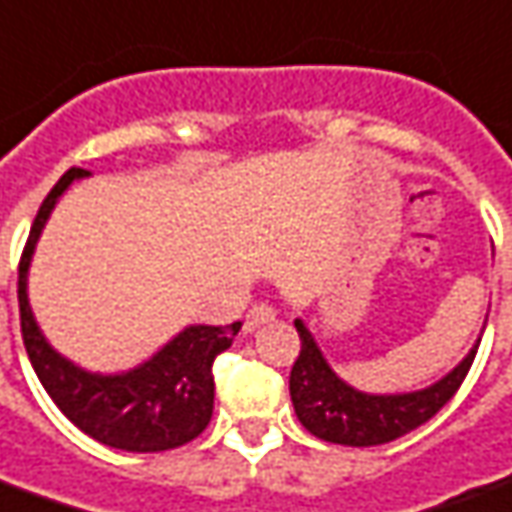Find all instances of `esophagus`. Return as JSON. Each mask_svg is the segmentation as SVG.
Instances as JSON below:
<instances>
[{
	"mask_svg": "<svg viewBox=\"0 0 512 512\" xmlns=\"http://www.w3.org/2000/svg\"><path fill=\"white\" fill-rule=\"evenodd\" d=\"M270 320H276V309H273L270 303H256L248 315H245V329L248 331L259 329V326L270 323Z\"/></svg>",
	"mask_w": 512,
	"mask_h": 512,
	"instance_id": "1",
	"label": "esophagus"
}]
</instances>
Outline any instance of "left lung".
Listing matches in <instances>:
<instances>
[{"label":"left lung","instance_id":"left-lung-1","mask_svg":"<svg viewBox=\"0 0 512 512\" xmlns=\"http://www.w3.org/2000/svg\"><path fill=\"white\" fill-rule=\"evenodd\" d=\"M301 354L290 373V396L295 415L315 438L340 446H382L426 424L449 401L474 365L479 343L468 357L426 390L398 396H368L345 384L323 359L315 337L295 320Z\"/></svg>","mask_w":512,"mask_h":512}]
</instances>
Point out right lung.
Returning a JSON list of instances; mask_svg holds the SVG:
<instances>
[{
	"label": "right lung",
	"instance_id": "right-lung-1",
	"mask_svg": "<svg viewBox=\"0 0 512 512\" xmlns=\"http://www.w3.org/2000/svg\"><path fill=\"white\" fill-rule=\"evenodd\" d=\"M91 175L88 169L72 167L52 186L35 214L33 228L19 262V317L21 337L35 376L41 379L58 410L83 429L88 438L100 440L122 451H167L195 440L211 421L214 412V373L211 365L225 348H231L234 326H189L153 359L139 368L116 376H100L77 368L61 357L35 323L27 301V270L35 242L55 209L58 197L74 178Z\"/></svg>",
	"mask_w": 512,
	"mask_h": 512
}]
</instances>
